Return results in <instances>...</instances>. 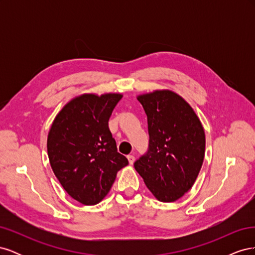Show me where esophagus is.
<instances>
[{
  "mask_svg": "<svg viewBox=\"0 0 255 255\" xmlns=\"http://www.w3.org/2000/svg\"><path fill=\"white\" fill-rule=\"evenodd\" d=\"M128 159L129 165H133L134 161H135V156L134 155H128Z\"/></svg>",
  "mask_w": 255,
  "mask_h": 255,
  "instance_id": "obj_1",
  "label": "esophagus"
}]
</instances>
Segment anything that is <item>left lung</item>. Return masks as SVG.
<instances>
[{
  "mask_svg": "<svg viewBox=\"0 0 255 255\" xmlns=\"http://www.w3.org/2000/svg\"><path fill=\"white\" fill-rule=\"evenodd\" d=\"M148 117L149 150L134 164L158 201L174 202L194 185L202 167L205 133L192 107L174 91L137 97Z\"/></svg>",
  "mask_w": 255,
  "mask_h": 255,
  "instance_id": "left-lung-1",
  "label": "left lung"
}]
</instances>
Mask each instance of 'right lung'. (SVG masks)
<instances>
[{
	"label": "right lung",
	"instance_id": "right-lung-1",
	"mask_svg": "<svg viewBox=\"0 0 255 255\" xmlns=\"http://www.w3.org/2000/svg\"><path fill=\"white\" fill-rule=\"evenodd\" d=\"M121 94H83L54 119L47 148L54 174L68 195L95 205L109 194L117 172L128 161L117 152L109 120Z\"/></svg>",
	"mask_w": 255,
	"mask_h": 255
}]
</instances>
